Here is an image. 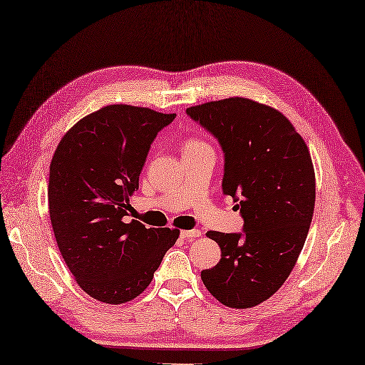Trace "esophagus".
Wrapping results in <instances>:
<instances>
[{"label": "esophagus", "instance_id": "obj_1", "mask_svg": "<svg viewBox=\"0 0 365 365\" xmlns=\"http://www.w3.org/2000/svg\"><path fill=\"white\" fill-rule=\"evenodd\" d=\"M200 232L199 230H185V231H181V238H184V240H188V238H196V237H200Z\"/></svg>", "mask_w": 365, "mask_h": 365}]
</instances>
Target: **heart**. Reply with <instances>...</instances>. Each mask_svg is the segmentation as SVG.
Segmentation results:
<instances>
[{
  "instance_id": "heart-1",
  "label": "heart",
  "mask_w": 365,
  "mask_h": 365,
  "mask_svg": "<svg viewBox=\"0 0 365 365\" xmlns=\"http://www.w3.org/2000/svg\"><path fill=\"white\" fill-rule=\"evenodd\" d=\"M202 148H210V145L200 139V137H188V139L184 142L182 153H187V150H196V149H202Z\"/></svg>"
}]
</instances>
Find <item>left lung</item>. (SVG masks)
Segmentation results:
<instances>
[{
    "instance_id": "8db88e82",
    "label": "left lung",
    "mask_w": 365,
    "mask_h": 365,
    "mask_svg": "<svg viewBox=\"0 0 365 365\" xmlns=\"http://www.w3.org/2000/svg\"><path fill=\"white\" fill-rule=\"evenodd\" d=\"M225 153L223 193L238 200L243 234L208 231L222 258L200 272L220 304L245 309L279 290L302 252L316 202L309 149L281 111L232 96L187 108Z\"/></svg>"
}]
</instances>
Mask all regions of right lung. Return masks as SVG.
Here are the masks:
<instances>
[{"instance_id": "obj_1", "label": "right lung", "mask_w": 365, "mask_h": 365, "mask_svg": "<svg viewBox=\"0 0 365 365\" xmlns=\"http://www.w3.org/2000/svg\"><path fill=\"white\" fill-rule=\"evenodd\" d=\"M146 107L113 104L61 137L49 166L48 207L60 254L75 281L99 302L142 294L180 231L123 220L150 143L175 119Z\"/></svg>"}]
</instances>
